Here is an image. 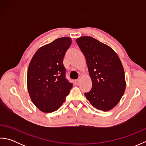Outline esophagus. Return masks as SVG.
<instances>
[{
    "instance_id": "esophagus-1",
    "label": "esophagus",
    "mask_w": 146,
    "mask_h": 146,
    "mask_svg": "<svg viewBox=\"0 0 146 146\" xmlns=\"http://www.w3.org/2000/svg\"><path fill=\"white\" fill-rule=\"evenodd\" d=\"M75 83L76 85H78L79 83H80V80H75Z\"/></svg>"
}]
</instances>
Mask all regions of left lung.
Instances as JSON below:
<instances>
[{"instance_id":"left-lung-1","label":"left lung","mask_w":146,"mask_h":146,"mask_svg":"<svg viewBox=\"0 0 146 146\" xmlns=\"http://www.w3.org/2000/svg\"><path fill=\"white\" fill-rule=\"evenodd\" d=\"M85 56L92 81L85 96L93 106L106 111L116 106L125 90V73L117 54L109 46L89 36L76 40Z\"/></svg>"}]
</instances>
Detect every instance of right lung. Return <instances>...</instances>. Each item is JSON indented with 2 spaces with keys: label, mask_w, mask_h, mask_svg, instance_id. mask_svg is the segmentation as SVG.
<instances>
[{
  "label": "right lung",
  "mask_w": 146,
  "mask_h": 146,
  "mask_svg": "<svg viewBox=\"0 0 146 146\" xmlns=\"http://www.w3.org/2000/svg\"><path fill=\"white\" fill-rule=\"evenodd\" d=\"M71 44L61 38L40 48L31 61L27 75V89L37 108L46 113L57 110L73 84L66 78L63 58Z\"/></svg>",
  "instance_id": "add662e5"
}]
</instances>
